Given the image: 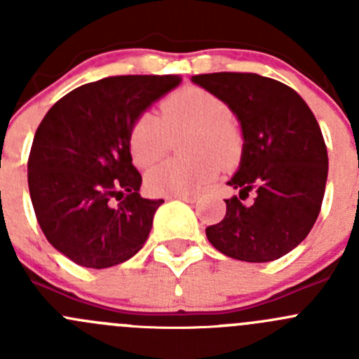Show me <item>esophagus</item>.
I'll use <instances>...</instances> for the list:
<instances>
[{"instance_id": "34e87169", "label": "esophagus", "mask_w": 359, "mask_h": 359, "mask_svg": "<svg viewBox=\"0 0 359 359\" xmlns=\"http://www.w3.org/2000/svg\"><path fill=\"white\" fill-rule=\"evenodd\" d=\"M170 198H177V200H182L186 203H194L198 200V198L193 196V194H180V196H170Z\"/></svg>"}]
</instances>
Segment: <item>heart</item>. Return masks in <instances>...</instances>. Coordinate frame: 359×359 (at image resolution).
I'll list each match as a JSON object with an SVG mask.
<instances>
[{
    "label": "heart",
    "mask_w": 359,
    "mask_h": 359,
    "mask_svg": "<svg viewBox=\"0 0 359 359\" xmlns=\"http://www.w3.org/2000/svg\"><path fill=\"white\" fill-rule=\"evenodd\" d=\"M182 151L187 159H172L146 175L154 196L198 193L215 179L222 166H234L243 153V135L231 118L227 104L201 86H182L159 102L158 116L144 112L133 121L128 149L140 168L154 165L166 154L170 137L186 132Z\"/></svg>",
    "instance_id": "obj_1"
}]
</instances>
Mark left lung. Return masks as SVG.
<instances>
[{"instance_id": "obj_1", "label": "left lung", "mask_w": 359, "mask_h": 359, "mask_svg": "<svg viewBox=\"0 0 359 359\" xmlns=\"http://www.w3.org/2000/svg\"><path fill=\"white\" fill-rule=\"evenodd\" d=\"M193 81L224 100L243 130L240 170L229 186L226 217L206 227L219 252L245 262H271L309 234L325 196L328 154L323 133L302 97L253 72L196 74ZM255 194L252 203H243Z\"/></svg>"}]
</instances>
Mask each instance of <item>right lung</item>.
<instances>
[{
	"instance_id": "right-lung-1",
	"label": "right lung",
	"mask_w": 359,
	"mask_h": 359,
	"mask_svg": "<svg viewBox=\"0 0 359 359\" xmlns=\"http://www.w3.org/2000/svg\"><path fill=\"white\" fill-rule=\"evenodd\" d=\"M177 74L109 76L57 100L36 130L27 182L36 219L53 248L92 269L118 266L146 243L163 200L139 194L128 133ZM120 203L111 206V200Z\"/></svg>"
}]
</instances>
